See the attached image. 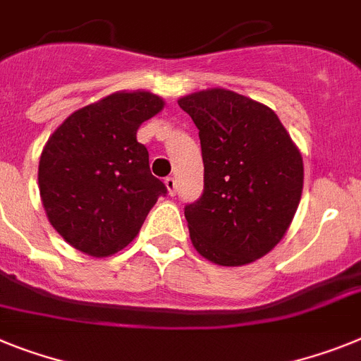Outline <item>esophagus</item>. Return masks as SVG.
<instances>
[{
    "label": "esophagus",
    "instance_id": "1",
    "mask_svg": "<svg viewBox=\"0 0 361 361\" xmlns=\"http://www.w3.org/2000/svg\"><path fill=\"white\" fill-rule=\"evenodd\" d=\"M164 184H166V190H168L169 195L173 197L175 192H177V184H175V178L173 177H166Z\"/></svg>",
    "mask_w": 361,
    "mask_h": 361
}]
</instances>
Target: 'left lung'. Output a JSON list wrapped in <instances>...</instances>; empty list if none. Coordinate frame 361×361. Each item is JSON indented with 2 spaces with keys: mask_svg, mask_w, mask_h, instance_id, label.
Returning <instances> with one entry per match:
<instances>
[{
  "mask_svg": "<svg viewBox=\"0 0 361 361\" xmlns=\"http://www.w3.org/2000/svg\"><path fill=\"white\" fill-rule=\"evenodd\" d=\"M201 138L204 192L184 208L195 250L221 267L269 254L290 228L303 192V157L261 102L223 87L178 98Z\"/></svg>",
  "mask_w": 361,
  "mask_h": 361,
  "instance_id": "obj_1",
  "label": "left lung"
}]
</instances>
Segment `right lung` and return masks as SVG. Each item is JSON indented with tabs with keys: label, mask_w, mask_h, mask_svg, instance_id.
Returning a JSON list of instances; mask_svg holds the SVG:
<instances>
[{
	"label": "right lung",
	"mask_w": 361,
	"mask_h": 361,
	"mask_svg": "<svg viewBox=\"0 0 361 361\" xmlns=\"http://www.w3.org/2000/svg\"><path fill=\"white\" fill-rule=\"evenodd\" d=\"M151 91L111 92L67 116L39 157L38 188L52 228L73 248L109 257L133 241L166 186L137 140L164 109Z\"/></svg>",
	"instance_id": "add662e5"
}]
</instances>
